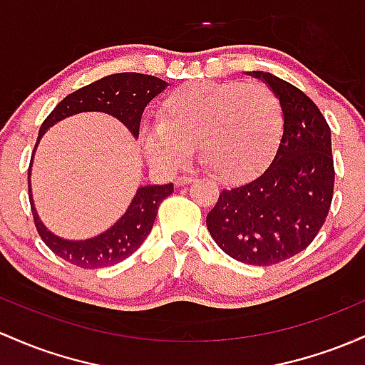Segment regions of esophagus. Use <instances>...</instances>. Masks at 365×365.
I'll list each match as a JSON object with an SVG mask.
<instances>
[{
    "instance_id": "34e87169",
    "label": "esophagus",
    "mask_w": 365,
    "mask_h": 365,
    "mask_svg": "<svg viewBox=\"0 0 365 365\" xmlns=\"http://www.w3.org/2000/svg\"><path fill=\"white\" fill-rule=\"evenodd\" d=\"M195 180L194 175H183V176H178V178L175 180V185L176 187H183V185H189Z\"/></svg>"
}]
</instances>
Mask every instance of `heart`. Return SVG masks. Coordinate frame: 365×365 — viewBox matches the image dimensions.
Instances as JSON below:
<instances>
[{
    "label": "heart",
    "instance_id": "b5f03b06",
    "mask_svg": "<svg viewBox=\"0 0 365 365\" xmlns=\"http://www.w3.org/2000/svg\"><path fill=\"white\" fill-rule=\"evenodd\" d=\"M282 131V103L268 86L195 81L171 91L159 106V123L143 126L140 137L161 170L185 166L197 143L218 178L241 182L265 166Z\"/></svg>",
    "mask_w": 365,
    "mask_h": 365
}]
</instances>
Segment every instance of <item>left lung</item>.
Here are the masks:
<instances>
[{"mask_svg":"<svg viewBox=\"0 0 365 365\" xmlns=\"http://www.w3.org/2000/svg\"><path fill=\"white\" fill-rule=\"evenodd\" d=\"M277 95L284 110L279 149L263 173L227 189L206 216L211 237L228 256L268 267L314 241L334 190L331 130L302 90L270 72L253 71Z\"/></svg>","mask_w":365,"mask_h":365,"instance_id":"1","label":"left lung"}]
</instances>
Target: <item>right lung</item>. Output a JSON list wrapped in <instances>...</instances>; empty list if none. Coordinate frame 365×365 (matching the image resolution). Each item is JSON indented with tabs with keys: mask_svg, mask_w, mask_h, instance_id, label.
Segmentation results:
<instances>
[{
	"mask_svg": "<svg viewBox=\"0 0 365 365\" xmlns=\"http://www.w3.org/2000/svg\"><path fill=\"white\" fill-rule=\"evenodd\" d=\"M168 83L154 76L138 74V72H121L110 74L91 85L79 88L74 93L67 95L62 102L50 112V115L43 121L39 128L38 142L45 131L55 123L79 114V112H106L121 121L135 138H138L140 121H142L143 109L155 95H159ZM36 142V147H38ZM31 173V168H29ZM29 180V176H27ZM31 183V182H29ZM173 192V183L168 185H147L140 187L135 194L133 201L128 206L118 222L109 230L102 232L97 237L86 241H67L51 234L39 220L33 204V194L29 185V201L33 210V218L36 230L43 242L66 262L81 268H103L123 262L128 256L142 246L147 235L150 234L158 215L159 204Z\"/></svg>",
	"mask_w": 365,
	"mask_h": 365,
	"instance_id": "add662e5",
	"label": "right lung"
}]
</instances>
